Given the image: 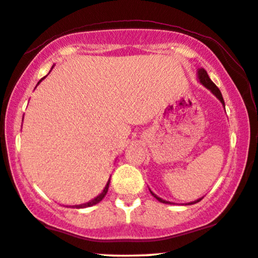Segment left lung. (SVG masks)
Wrapping results in <instances>:
<instances>
[{
	"label": "left lung",
	"instance_id": "left-lung-1",
	"mask_svg": "<svg viewBox=\"0 0 258 258\" xmlns=\"http://www.w3.org/2000/svg\"><path fill=\"white\" fill-rule=\"evenodd\" d=\"M198 80H199V82H200L202 86H204L205 88H207L208 90L211 91L212 94H213L214 96L217 97L218 100L220 101L221 102V105L224 106V108H225V102H224V99H223V95H221V93H220V90H219V88H218L216 84H214L213 82H212L211 81V78H210V76H208V74H207V71L204 69V68H199L198 69ZM150 189V188H149ZM150 193L152 194V197L153 198H156L157 199V200L159 201V202H163V204H169V205H172V202H170V201H167V200H163L162 198H159V197H157V195H156L155 193H153V191L151 190V189H150ZM202 198H200V199H198V200H195V201H191V202H188V204H185V205H193V204H197V202H199L201 200Z\"/></svg>",
	"mask_w": 258,
	"mask_h": 258
}]
</instances>
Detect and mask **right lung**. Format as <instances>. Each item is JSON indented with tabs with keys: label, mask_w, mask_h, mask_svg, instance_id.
Instances as JSON below:
<instances>
[{
	"label": "right lung",
	"mask_w": 258,
	"mask_h": 258,
	"mask_svg": "<svg viewBox=\"0 0 258 258\" xmlns=\"http://www.w3.org/2000/svg\"><path fill=\"white\" fill-rule=\"evenodd\" d=\"M53 68V67H52ZM46 77V76H45ZM44 77V78H45ZM44 78H41L40 81H39L38 82V84L41 82L42 80H44ZM109 182H110V177H109V180H108V182H107V184L105 185V188H103V190H102V193H100L99 195H97L96 198H94L93 200H90L89 202H87V204H83V205H75V206H69V207H71V208H86V207H90V206H94V205H96V204H99V202L102 200L103 198L106 197V194H107V191H108V188H109ZM68 207V206H67Z\"/></svg>",
	"instance_id": "obj_1"
}]
</instances>
